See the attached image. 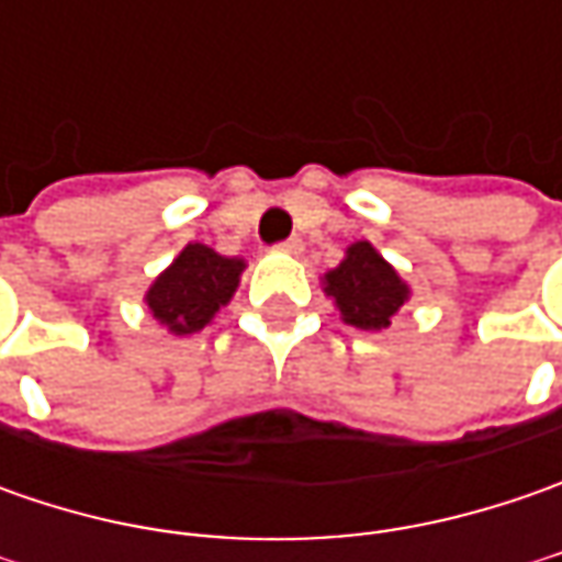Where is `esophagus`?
<instances>
[{"mask_svg":"<svg viewBox=\"0 0 562 562\" xmlns=\"http://www.w3.org/2000/svg\"><path fill=\"white\" fill-rule=\"evenodd\" d=\"M281 252H288V256H300L303 252V240L300 237H291V240H284V244H278Z\"/></svg>","mask_w":562,"mask_h":562,"instance_id":"34e87169","label":"esophagus"}]
</instances>
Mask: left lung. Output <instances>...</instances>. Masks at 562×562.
I'll return each mask as SVG.
<instances>
[{
  "label": "left lung",
  "mask_w": 562,
  "mask_h": 562,
  "mask_svg": "<svg viewBox=\"0 0 562 562\" xmlns=\"http://www.w3.org/2000/svg\"><path fill=\"white\" fill-rule=\"evenodd\" d=\"M322 291L335 300L340 318L362 331H384L409 303V284L369 240L350 244L335 269L322 274Z\"/></svg>",
  "instance_id": "1"
}]
</instances>
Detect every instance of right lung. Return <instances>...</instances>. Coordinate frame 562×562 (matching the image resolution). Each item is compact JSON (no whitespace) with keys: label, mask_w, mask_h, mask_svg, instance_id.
Returning a JSON list of instances; mask_svg holds the SVG:
<instances>
[{"label":"right lung","mask_w":562,"mask_h":562,"mask_svg":"<svg viewBox=\"0 0 562 562\" xmlns=\"http://www.w3.org/2000/svg\"><path fill=\"white\" fill-rule=\"evenodd\" d=\"M244 269L247 262L240 256H222L193 240L156 274L143 303L168 335H196L231 303Z\"/></svg>","instance_id":"right-lung-1"}]
</instances>
